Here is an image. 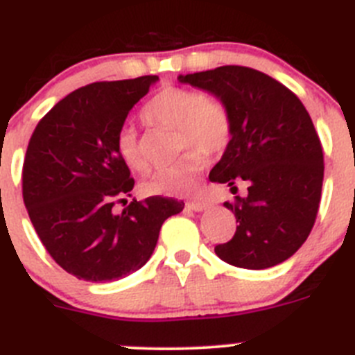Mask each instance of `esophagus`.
<instances>
[{
	"label": "esophagus",
	"mask_w": 355,
	"mask_h": 355,
	"mask_svg": "<svg viewBox=\"0 0 355 355\" xmlns=\"http://www.w3.org/2000/svg\"><path fill=\"white\" fill-rule=\"evenodd\" d=\"M187 208H191V210H194V211H203L208 208V203L203 200H194V201H189Z\"/></svg>",
	"instance_id": "34e87169"
}]
</instances>
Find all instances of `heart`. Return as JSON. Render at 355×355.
I'll list each match as a JSON object with an SVG mask.
<instances>
[{"mask_svg": "<svg viewBox=\"0 0 355 355\" xmlns=\"http://www.w3.org/2000/svg\"><path fill=\"white\" fill-rule=\"evenodd\" d=\"M141 117L154 125L178 131L180 150H191L177 164L155 171L144 184L152 196H189L198 191L203 155L223 154L233 138V117L226 103L205 98L203 92L187 87H164L145 103ZM117 152L129 168L145 171L147 159L140 148L137 131L129 125L117 132Z\"/></svg>", "mask_w": 355, "mask_h": 355, "instance_id": "heart-1", "label": "heart"}]
</instances>
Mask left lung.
<instances>
[{"mask_svg": "<svg viewBox=\"0 0 355 355\" xmlns=\"http://www.w3.org/2000/svg\"><path fill=\"white\" fill-rule=\"evenodd\" d=\"M178 80L211 92L230 108L233 138L210 180L248 194L224 207L236 233L215 254L227 264L264 270L289 259L304 243L319 211L324 154L313 122L293 91L247 66H220Z\"/></svg>", "mask_w": 355, "mask_h": 355, "instance_id": "obj_1", "label": "left lung"}]
</instances>
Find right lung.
Masks as SVG:
<instances>
[{
	"label": "right lung",
	"mask_w": 355,
	"mask_h": 355,
	"mask_svg": "<svg viewBox=\"0 0 355 355\" xmlns=\"http://www.w3.org/2000/svg\"><path fill=\"white\" fill-rule=\"evenodd\" d=\"M157 80L145 75L77 89L38 122L29 140L22 166L29 218L52 259L87 282H112L140 270L162 223L184 210V201L152 196L114 214L135 187L117 152V132Z\"/></svg>",
	"instance_id": "1"
}]
</instances>
